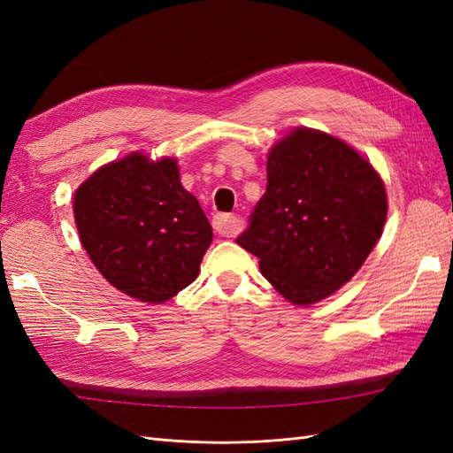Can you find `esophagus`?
Masks as SVG:
<instances>
[{"label": "esophagus", "instance_id": "34e87169", "mask_svg": "<svg viewBox=\"0 0 453 453\" xmlns=\"http://www.w3.org/2000/svg\"><path fill=\"white\" fill-rule=\"evenodd\" d=\"M213 230L217 232V234L232 238L242 230V223H240L238 217L230 215V213H217L213 217Z\"/></svg>", "mask_w": 453, "mask_h": 453}]
</instances>
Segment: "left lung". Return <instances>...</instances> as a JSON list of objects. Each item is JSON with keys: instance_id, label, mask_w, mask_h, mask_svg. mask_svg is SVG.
Wrapping results in <instances>:
<instances>
[{"instance_id": "left-lung-1", "label": "left lung", "mask_w": 453, "mask_h": 453, "mask_svg": "<svg viewBox=\"0 0 453 453\" xmlns=\"http://www.w3.org/2000/svg\"><path fill=\"white\" fill-rule=\"evenodd\" d=\"M266 173V193L236 242L289 303L315 304L374 250L388 217L386 185L351 145L311 128L273 145Z\"/></svg>"}]
</instances>
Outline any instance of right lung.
<instances>
[{"label": "right lung", "instance_id": "add662e5", "mask_svg": "<svg viewBox=\"0 0 453 453\" xmlns=\"http://www.w3.org/2000/svg\"><path fill=\"white\" fill-rule=\"evenodd\" d=\"M81 243L102 276L142 303L162 304L198 278L213 240L175 158L132 153L105 164L75 190Z\"/></svg>", "mask_w": 453, "mask_h": 453}]
</instances>
